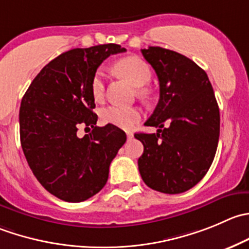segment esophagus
<instances>
[{
	"mask_svg": "<svg viewBox=\"0 0 249 249\" xmlns=\"http://www.w3.org/2000/svg\"><path fill=\"white\" fill-rule=\"evenodd\" d=\"M126 136H127V140H131L132 137H134V132L127 131V132H126Z\"/></svg>",
	"mask_w": 249,
	"mask_h": 249,
	"instance_id": "obj_1",
	"label": "esophagus"
}]
</instances>
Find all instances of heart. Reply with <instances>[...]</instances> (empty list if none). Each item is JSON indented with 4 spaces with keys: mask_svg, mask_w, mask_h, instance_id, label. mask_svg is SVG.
Returning a JSON list of instances; mask_svg holds the SVG:
<instances>
[{
    "mask_svg": "<svg viewBox=\"0 0 249 249\" xmlns=\"http://www.w3.org/2000/svg\"><path fill=\"white\" fill-rule=\"evenodd\" d=\"M114 71L119 76L131 84L137 89L140 96L147 93L146 89L141 88L148 84L151 80L152 71L148 64L136 55H129L119 59L115 63ZM105 79L106 74L102 68H98L93 73L90 81V91L93 100L100 102L105 97ZM141 118V113L135 107H118V106H108L101 110V120L105 124L114 125L120 129H130L132 125Z\"/></svg>",
    "mask_w": 249,
    "mask_h": 249,
    "instance_id": "1",
    "label": "heart"
}]
</instances>
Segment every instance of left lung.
I'll return each mask as SVG.
<instances>
[{
	"mask_svg": "<svg viewBox=\"0 0 249 249\" xmlns=\"http://www.w3.org/2000/svg\"><path fill=\"white\" fill-rule=\"evenodd\" d=\"M159 80V101L144 124L157 134H135L143 144L139 170L148 187L176 195L192 189L211 168L220 113L206 71L194 60L161 47L141 50Z\"/></svg>",
	"mask_w": 249,
	"mask_h": 249,
	"instance_id": "1",
	"label": "left lung"
}]
</instances>
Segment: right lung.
Here are the masks:
<instances>
[{
	"label": "right lung",
	"instance_id": "obj_1",
	"mask_svg": "<svg viewBox=\"0 0 249 249\" xmlns=\"http://www.w3.org/2000/svg\"><path fill=\"white\" fill-rule=\"evenodd\" d=\"M125 51L115 43L67 51L43 67L21 100L24 156L38 182L62 201L76 203L98 194L126 141L114 125L96 126L90 91L91 78L103 60ZM80 124L93 131L79 138Z\"/></svg>",
	"mask_w": 249,
	"mask_h": 249
}]
</instances>
